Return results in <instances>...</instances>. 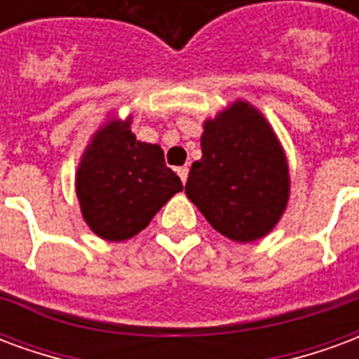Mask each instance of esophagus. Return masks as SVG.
I'll return each mask as SVG.
<instances>
[{
  "label": "esophagus",
  "instance_id": "esophagus-1",
  "mask_svg": "<svg viewBox=\"0 0 359 359\" xmlns=\"http://www.w3.org/2000/svg\"><path fill=\"white\" fill-rule=\"evenodd\" d=\"M188 171H190V169H188V165H184V167H179V169H177V172H179V177H180V180H182V182H187Z\"/></svg>",
  "mask_w": 359,
  "mask_h": 359
}]
</instances>
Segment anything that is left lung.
Here are the masks:
<instances>
[{"label": "left lung", "instance_id": "left-lung-1", "mask_svg": "<svg viewBox=\"0 0 359 359\" xmlns=\"http://www.w3.org/2000/svg\"><path fill=\"white\" fill-rule=\"evenodd\" d=\"M184 192L231 241L254 242L273 231L290 196L288 163L254 105L236 100L203 123L202 159L192 163Z\"/></svg>", "mask_w": 359, "mask_h": 359}]
</instances>
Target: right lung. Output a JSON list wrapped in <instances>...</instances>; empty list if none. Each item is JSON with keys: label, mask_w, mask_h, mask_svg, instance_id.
Wrapping results in <instances>:
<instances>
[{"label": "right lung", "mask_w": 359, "mask_h": 359, "mask_svg": "<svg viewBox=\"0 0 359 359\" xmlns=\"http://www.w3.org/2000/svg\"><path fill=\"white\" fill-rule=\"evenodd\" d=\"M180 190L182 182L165 165L163 149L136 140L130 117L105 123L76 171L82 217L103 241L133 238Z\"/></svg>", "instance_id": "add662e5"}]
</instances>
